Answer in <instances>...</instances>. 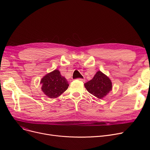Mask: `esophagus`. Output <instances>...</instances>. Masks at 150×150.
Returning a JSON list of instances; mask_svg holds the SVG:
<instances>
[{
	"label": "esophagus",
	"mask_w": 150,
	"mask_h": 150,
	"mask_svg": "<svg viewBox=\"0 0 150 150\" xmlns=\"http://www.w3.org/2000/svg\"><path fill=\"white\" fill-rule=\"evenodd\" d=\"M78 80H79V81H83V82H85V79H84H84H83V78H78Z\"/></svg>",
	"instance_id": "obj_1"
}]
</instances>
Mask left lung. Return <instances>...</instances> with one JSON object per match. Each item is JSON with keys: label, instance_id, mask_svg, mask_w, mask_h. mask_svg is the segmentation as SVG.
Wrapping results in <instances>:
<instances>
[{"label": "left lung", "instance_id": "8db88e82", "mask_svg": "<svg viewBox=\"0 0 150 150\" xmlns=\"http://www.w3.org/2000/svg\"><path fill=\"white\" fill-rule=\"evenodd\" d=\"M84 87L92 95L101 99L112 91V86L110 78L99 70L91 80L84 84Z\"/></svg>", "mask_w": 150, "mask_h": 150}]
</instances>
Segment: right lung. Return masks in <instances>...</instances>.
Segmentation results:
<instances>
[{"label":"right lung","mask_w":150,"mask_h":150,"mask_svg":"<svg viewBox=\"0 0 150 150\" xmlns=\"http://www.w3.org/2000/svg\"><path fill=\"white\" fill-rule=\"evenodd\" d=\"M41 90L45 96L50 98H56L64 92L69 87L66 78L62 76L58 69L46 74L40 81Z\"/></svg>","instance_id":"right-lung-1"}]
</instances>
